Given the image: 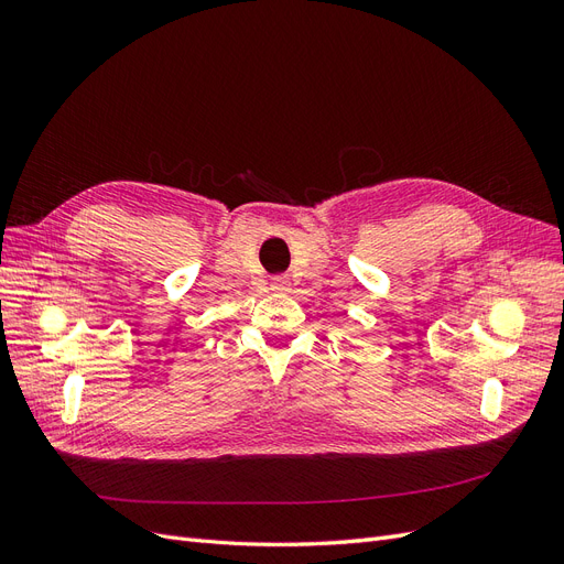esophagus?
Here are the masks:
<instances>
[{
  "mask_svg": "<svg viewBox=\"0 0 564 564\" xmlns=\"http://www.w3.org/2000/svg\"><path fill=\"white\" fill-rule=\"evenodd\" d=\"M270 289H272V292H278V294H284V292H289V280L286 278H272Z\"/></svg>",
  "mask_w": 564,
  "mask_h": 564,
  "instance_id": "obj_1",
  "label": "esophagus"
}]
</instances>
